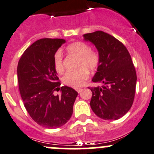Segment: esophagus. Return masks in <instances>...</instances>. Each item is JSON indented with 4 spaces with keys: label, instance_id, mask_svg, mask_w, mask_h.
Wrapping results in <instances>:
<instances>
[{
    "label": "esophagus",
    "instance_id": "34e87169",
    "mask_svg": "<svg viewBox=\"0 0 154 154\" xmlns=\"http://www.w3.org/2000/svg\"><path fill=\"white\" fill-rule=\"evenodd\" d=\"M75 90L77 91L78 93H80V92H81V91L83 90V89H82V88H75Z\"/></svg>",
    "mask_w": 154,
    "mask_h": 154
}]
</instances>
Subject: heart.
<instances>
[{
  "instance_id": "obj_1",
  "label": "heart",
  "mask_w": 154,
  "mask_h": 154,
  "mask_svg": "<svg viewBox=\"0 0 154 154\" xmlns=\"http://www.w3.org/2000/svg\"><path fill=\"white\" fill-rule=\"evenodd\" d=\"M66 52L69 55L78 57L74 71H68L64 75L62 81L67 86L71 87H80L83 86L89 77V71H95L100 65V56L96 51L90 49L86 43L77 41L66 47ZM53 65L58 73H62L64 70L63 56L60 50L56 52L53 57Z\"/></svg>"
}]
</instances>
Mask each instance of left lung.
I'll return each instance as SVG.
<instances>
[{
  "label": "left lung",
  "mask_w": 154,
  "mask_h": 154,
  "mask_svg": "<svg viewBox=\"0 0 154 154\" xmlns=\"http://www.w3.org/2000/svg\"><path fill=\"white\" fill-rule=\"evenodd\" d=\"M86 41L95 45L100 65L92 81L101 86L92 91V111L106 120H118L131 108L135 98L137 76L129 51L120 41L101 31L83 34Z\"/></svg>",
  "instance_id": "1"
}]
</instances>
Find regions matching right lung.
Wrapping results in <instances>:
<instances>
[{
	"instance_id": "1",
	"label": "right lung",
	"mask_w": 154,
	"mask_h": 154,
	"mask_svg": "<svg viewBox=\"0 0 154 154\" xmlns=\"http://www.w3.org/2000/svg\"><path fill=\"white\" fill-rule=\"evenodd\" d=\"M64 39L43 38L22 54L17 67L19 88L25 109L37 124L49 129L65 125L73 113L77 91L61 85L53 65V57ZM61 95L55 96V91Z\"/></svg>"
}]
</instances>
